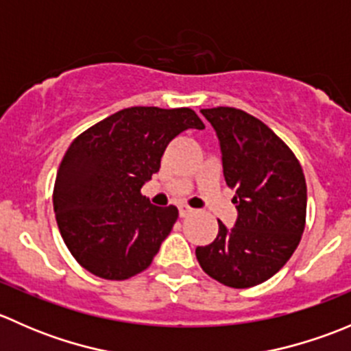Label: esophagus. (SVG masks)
<instances>
[{
    "label": "esophagus",
    "mask_w": 351,
    "mask_h": 351,
    "mask_svg": "<svg viewBox=\"0 0 351 351\" xmlns=\"http://www.w3.org/2000/svg\"><path fill=\"white\" fill-rule=\"evenodd\" d=\"M178 210H180V217H186V215L192 214L193 208L189 207V205H180Z\"/></svg>",
    "instance_id": "34e87169"
}]
</instances>
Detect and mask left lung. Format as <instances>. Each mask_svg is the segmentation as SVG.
I'll return each mask as SVG.
<instances>
[{
  "mask_svg": "<svg viewBox=\"0 0 351 351\" xmlns=\"http://www.w3.org/2000/svg\"><path fill=\"white\" fill-rule=\"evenodd\" d=\"M221 141L222 168L236 226L219 221L217 238L195 250L202 270L232 289L274 277L290 260L306 228L307 186L302 166L289 146L261 120L239 108L200 110Z\"/></svg>",
  "mask_w": 351,
  "mask_h": 351,
  "instance_id": "8db88e82",
  "label": "left lung"
}]
</instances>
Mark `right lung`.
Instances as JSON below:
<instances>
[{
  "label": "right lung",
  "mask_w": 351,
  "mask_h": 351,
  "mask_svg": "<svg viewBox=\"0 0 351 351\" xmlns=\"http://www.w3.org/2000/svg\"><path fill=\"white\" fill-rule=\"evenodd\" d=\"M186 129H205L190 108L130 107L71 143L52 202L67 250L84 270L127 280L149 267L178 208L156 207L141 189L159 171L169 141Z\"/></svg>",
  "instance_id": "1"
}]
</instances>
